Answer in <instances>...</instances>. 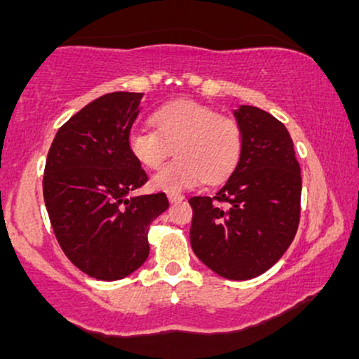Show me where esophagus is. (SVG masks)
<instances>
[{
    "mask_svg": "<svg viewBox=\"0 0 359 359\" xmlns=\"http://www.w3.org/2000/svg\"><path fill=\"white\" fill-rule=\"evenodd\" d=\"M168 201H170L172 204H175V203H182V201L185 199V197L182 196V194H177V192H170L168 194Z\"/></svg>",
    "mask_w": 359,
    "mask_h": 359,
    "instance_id": "34e87169",
    "label": "esophagus"
}]
</instances>
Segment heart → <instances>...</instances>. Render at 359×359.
<instances>
[{"label": "heart", "mask_w": 359, "mask_h": 359, "mask_svg": "<svg viewBox=\"0 0 359 359\" xmlns=\"http://www.w3.org/2000/svg\"><path fill=\"white\" fill-rule=\"evenodd\" d=\"M155 130L135 128L128 148L138 163L155 170L167 156L175 160L151 177V187L179 192L201 182L217 184L231 175L243 151L241 128L233 118L194 101H174L151 114Z\"/></svg>", "instance_id": "obj_1"}]
</instances>
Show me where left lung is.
<instances>
[{"label":"left lung","mask_w":359,"mask_h":359,"mask_svg":"<svg viewBox=\"0 0 359 359\" xmlns=\"http://www.w3.org/2000/svg\"><path fill=\"white\" fill-rule=\"evenodd\" d=\"M240 162L214 197L196 196L191 246L214 273L250 280L265 273L294 241L300 221L302 177L294 142L277 118L240 106Z\"/></svg>","instance_id":"1"}]
</instances>
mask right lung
<instances>
[{"instance_id": "add662e5", "label": "right lung", "mask_w": 359, "mask_h": 359, "mask_svg": "<svg viewBox=\"0 0 359 359\" xmlns=\"http://www.w3.org/2000/svg\"><path fill=\"white\" fill-rule=\"evenodd\" d=\"M143 93H109L64 123L45 162L43 199L57 241L89 277L113 282L145 263L163 192L130 197L148 177L128 148Z\"/></svg>"}]
</instances>
